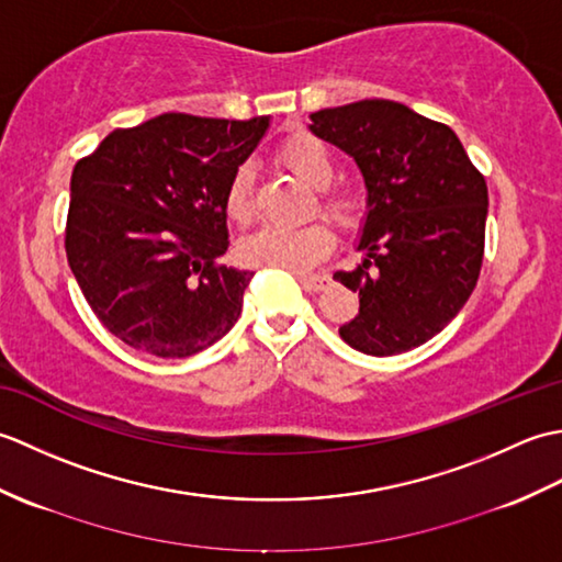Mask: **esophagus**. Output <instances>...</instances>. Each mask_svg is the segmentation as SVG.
Here are the masks:
<instances>
[{
	"mask_svg": "<svg viewBox=\"0 0 562 562\" xmlns=\"http://www.w3.org/2000/svg\"><path fill=\"white\" fill-rule=\"evenodd\" d=\"M296 280L302 282L304 290H314V292L326 290L330 284L328 274H302V272H296Z\"/></svg>",
	"mask_w": 562,
	"mask_h": 562,
	"instance_id": "34e87169",
	"label": "esophagus"
}]
</instances>
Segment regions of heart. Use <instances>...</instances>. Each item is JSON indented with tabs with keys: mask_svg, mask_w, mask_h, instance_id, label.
I'll return each mask as SVG.
<instances>
[{
	"mask_svg": "<svg viewBox=\"0 0 562 562\" xmlns=\"http://www.w3.org/2000/svg\"><path fill=\"white\" fill-rule=\"evenodd\" d=\"M280 161L300 181L321 190V212L330 222H336L340 229H352L362 222L364 198L360 190L352 186L328 188L333 176H336V159H333L326 142L312 135L292 137L282 145ZM254 166L244 161L236 166L229 188H226V212L236 224H248L254 220ZM333 246H336V236L326 222L304 224L300 229L262 226L256 234L244 238L241 256L250 266L302 272L318 266Z\"/></svg>",
	"mask_w": 562,
	"mask_h": 562,
	"instance_id": "1",
	"label": "heart"
}]
</instances>
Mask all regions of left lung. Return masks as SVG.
<instances>
[{"label":"left lung","mask_w":562,"mask_h":562,"mask_svg":"<svg viewBox=\"0 0 562 562\" xmlns=\"http://www.w3.org/2000/svg\"><path fill=\"white\" fill-rule=\"evenodd\" d=\"M308 130L350 154L367 186L362 266L333 280L360 294L340 338L401 355L435 338L479 282L487 186L453 130L408 105L367 99L312 113Z\"/></svg>","instance_id":"8db88e82"}]
</instances>
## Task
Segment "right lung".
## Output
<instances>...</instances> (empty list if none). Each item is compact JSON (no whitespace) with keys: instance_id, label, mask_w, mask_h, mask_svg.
Instances as JSON below:
<instances>
[{"instance_id":"1","label":"right lung","mask_w":562,"mask_h":562,"mask_svg":"<svg viewBox=\"0 0 562 562\" xmlns=\"http://www.w3.org/2000/svg\"><path fill=\"white\" fill-rule=\"evenodd\" d=\"M270 117L164 113L113 130L77 161L65 248L91 312L127 348L198 355L241 316L254 272L217 266L229 248L226 188Z\"/></svg>"}]
</instances>
